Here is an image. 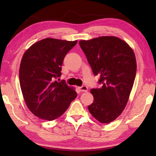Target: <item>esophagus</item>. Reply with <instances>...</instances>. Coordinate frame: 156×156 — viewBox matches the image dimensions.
I'll return each instance as SVG.
<instances>
[{
  "label": "esophagus",
  "mask_w": 156,
  "mask_h": 156,
  "mask_svg": "<svg viewBox=\"0 0 156 156\" xmlns=\"http://www.w3.org/2000/svg\"><path fill=\"white\" fill-rule=\"evenodd\" d=\"M79 89H80V91H84V92H86V91H88V87L87 86H82L79 87Z\"/></svg>",
  "instance_id": "obj_1"
}]
</instances>
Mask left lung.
I'll list each match as a JSON object with an SVG mask.
<instances>
[{
	"mask_svg": "<svg viewBox=\"0 0 156 156\" xmlns=\"http://www.w3.org/2000/svg\"><path fill=\"white\" fill-rule=\"evenodd\" d=\"M79 43L102 85L91 89L94 102L88 106L89 112L99 122H112L120 116L129 100L136 74L135 54L126 42L114 36Z\"/></svg>",
	"mask_w": 156,
	"mask_h": 156,
	"instance_id": "8db88e82",
	"label": "left lung"
}]
</instances>
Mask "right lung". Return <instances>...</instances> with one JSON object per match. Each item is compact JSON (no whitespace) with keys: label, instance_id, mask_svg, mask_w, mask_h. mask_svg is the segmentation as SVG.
Returning a JSON list of instances; mask_svg holds the SVG:
<instances>
[{"label":"right lung","instance_id":"add662e5","mask_svg":"<svg viewBox=\"0 0 156 156\" xmlns=\"http://www.w3.org/2000/svg\"><path fill=\"white\" fill-rule=\"evenodd\" d=\"M76 42L45 38L23 55L19 69L21 91L27 108L38 118L57 119L77 96L65 81L55 80L62 74L64 58Z\"/></svg>","mask_w":156,"mask_h":156}]
</instances>
